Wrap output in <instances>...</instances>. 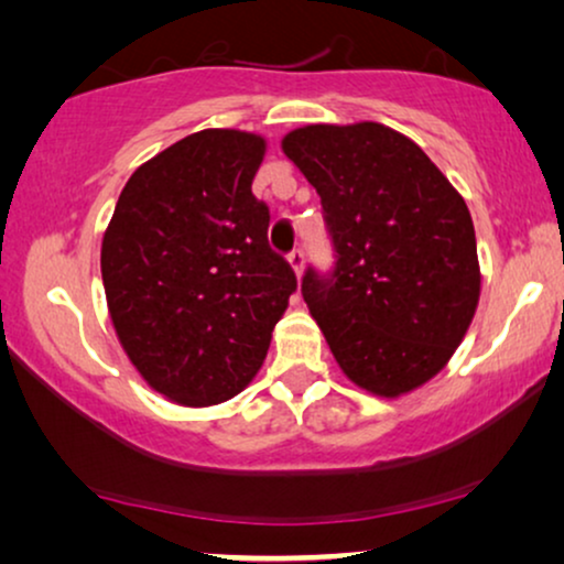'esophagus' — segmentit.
<instances>
[{
	"mask_svg": "<svg viewBox=\"0 0 564 564\" xmlns=\"http://www.w3.org/2000/svg\"><path fill=\"white\" fill-rule=\"evenodd\" d=\"M288 261H290V269H292V272H295L297 276L303 274V267H305V253H303V249H295V251H292L290 257H288Z\"/></svg>",
	"mask_w": 564,
	"mask_h": 564,
	"instance_id": "34e87169",
	"label": "esophagus"
}]
</instances>
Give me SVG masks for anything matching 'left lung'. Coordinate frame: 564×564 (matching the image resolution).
Segmentation results:
<instances>
[{"label":"left lung","mask_w":564,"mask_h":564,"mask_svg":"<svg viewBox=\"0 0 564 564\" xmlns=\"http://www.w3.org/2000/svg\"><path fill=\"white\" fill-rule=\"evenodd\" d=\"M282 151L318 192L336 269L303 276V297L341 372L400 398L452 359L480 300L465 199L438 166L382 122L305 126Z\"/></svg>","instance_id":"obj_1"}]
</instances>
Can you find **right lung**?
Returning <instances> with one entry per match:
<instances>
[{
	"mask_svg": "<svg viewBox=\"0 0 564 564\" xmlns=\"http://www.w3.org/2000/svg\"><path fill=\"white\" fill-rule=\"evenodd\" d=\"M257 133L207 128L145 161L102 238L107 311L138 375L176 405L238 395L259 372L297 288L269 249V207L251 192Z\"/></svg>",
	"mask_w": 564,
	"mask_h": 564,
	"instance_id": "1",
	"label": "right lung"
}]
</instances>
